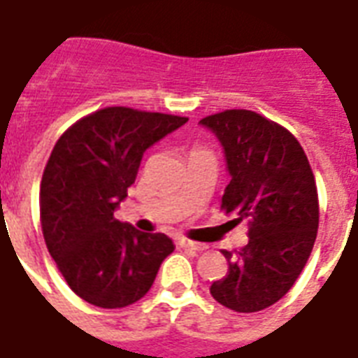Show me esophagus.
Here are the masks:
<instances>
[{"instance_id":"1","label":"esophagus","mask_w":358,"mask_h":358,"mask_svg":"<svg viewBox=\"0 0 358 358\" xmlns=\"http://www.w3.org/2000/svg\"><path fill=\"white\" fill-rule=\"evenodd\" d=\"M179 246L185 248V250H194V252H202V250H206L204 244H198V242H192V240L189 238L179 240Z\"/></svg>"}]
</instances>
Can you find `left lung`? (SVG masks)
<instances>
[{
    "instance_id": "obj_1",
    "label": "left lung",
    "mask_w": 358,
    "mask_h": 358,
    "mask_svg": "<svg viewBox=\"0 0 358 358\" xmlns=\"http://www.w3.org/2000/svg\"><path fill=\"white\" fill-rule=\"evenodd\" d=\"M225 148L231 182L221 210L248 221V244L211 284L227 309L255 313L288 294L311 255L318 231V194L311 164L292 133L262 114L233 108L200 120Z\"/></svg>"
}]
</instances>
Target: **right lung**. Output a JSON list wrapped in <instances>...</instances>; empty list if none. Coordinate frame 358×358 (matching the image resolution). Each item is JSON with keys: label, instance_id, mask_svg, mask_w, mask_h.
Returning <instances> with one entry per match:
<instances>
[{"label": "right lung", "instance_id": "1", "mask_svg": "<svg viewBox=\"0 0 358 358\" xmlns=\"http://www.w3.org/2000/svg\"><path fill=\"white\" fill-rule=\"evenodd\" d=\"M189 118L106 106L55 143L40 185L47 250L76 296L103 309L139 301L173 242L114 217L135 182L143 152Z\"/></svg>", "mask_w": 358, "mask_h": 358}]
</instances>
